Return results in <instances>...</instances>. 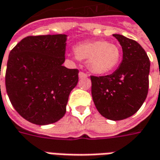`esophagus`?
Listing matches in <instances>:
<instances>
[{"instance_id": "esophagus-1", "label": "esophagus", "mask_w": 160, "mask_h": 160, "mask_svg": "<svg viewBox=\"0 0 160 160\" xmlns=\"http://www.w3.org/2000/svg\"><path fill=\"white\" fill-rule=\"evenodd\" d=\"M78 77H79V78H88V75L87 74V73H84V72H80L78 74Z\"/></svg>"}]
</instances>
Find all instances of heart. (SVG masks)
I'll return each instance as SVG.
<instances>
[{
    "label": "heart",
    "mask_w": 160,
    "mask_h": 160,
    "mask_svg": "<svg viewBox=\"0 0 160 160\" xmlns=\"http://www.w3.org/2000/svg\"><path fill=\"white\" fill-rule=\"evenodd\" d=\"M75 53L79 59L87 60L90 72L99 75L112 72L121 58L119 48L103 40L81 43L76 47Z\"/></svg>",
    "instance_id": "obj_1"
}]
</instances>
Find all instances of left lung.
I'll return each instance as SVG.
<instances>
[{"label":"left lung","mask_w":160,"mask_h":160,"mask_svg":"<svg viewBox=\"0 0 160 160\" xmlns=\"http://www.w3.org/2000/svg\"><path fill=\"white\" fill-rule=\"evenodd\" d=\"M123 49V60L110 75L91 76V93L98 112L107 119L118 121L132 116L148 92L150 60L136 41L113 34Z\"/></svg>","instance_id":"obj_1"}]
</instances>
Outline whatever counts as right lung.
<instances>
[{
    "label": "right lung",
    "instance_id": "1",
    "mask_svg": "<svg viewBox=\"0 0 160 160\" xmlns=\"http://www.w3.org/2000/svg\"><path fill=\"white\" fill-rule=\"evenodd\" d=\"M66 35L30 36L9 53L6 89L12 107L29 122L46 125L66 112L69 94L78 82V70L62 66Z\"/></svg>",
    "mask_w": 160,
    "mask_h": 160
}]
</instances>
